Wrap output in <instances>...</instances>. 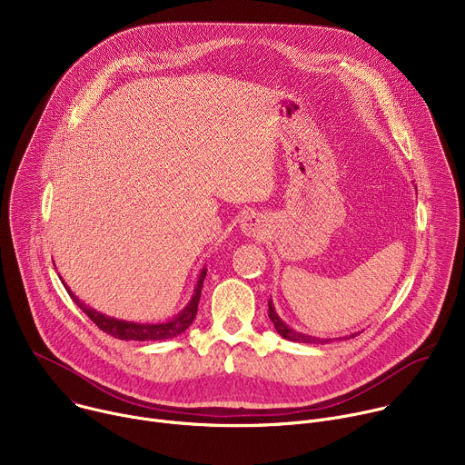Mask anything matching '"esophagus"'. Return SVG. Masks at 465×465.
Instances as JSON below:
<instances>
[{
    "label": "esophagus",
    "instance_id": "obj_1",
    "mask_svg": "<svg viewBox=\"0 0 465 465\" xmlns=\"http://www.w3.org/2000/svg\"><path fill=\"white\" fill-rule=\"evenodd\" d=\"M264 219L261 213H246L241 221V232L248 237H262L264 235Z\"/></svg>",
    "mask_w": 465,
    "mask_h": 465
}]
</instances>
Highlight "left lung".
<instances>
[{"instance_id":"obj_1","label":"left lung","mask_w":465,"mask_h":465,"mask_svg":"<svg viewBox=\"0 0 465 465\" xmlns=\"http://www.w3.org/2000/svg\"><path fill=\"white\" fill-rule=\"evenodd\" d=\"M269 318L272 320V323H274V327H276L278 333H280L283 339L291 341V342H302V344H329V342H333V339L311 337V335L300 333V331H296V329L289 327V325L280 318V314L276 312V307H274L272 298L269 300ZM355 335H357V333H353V335H350V337H344V339H353ZM335 341H339V339H335Z\"/></svg>"}]
</instances>
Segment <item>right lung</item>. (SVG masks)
I'll use <instances>...</instances> for the list:
<instances>
[{"label":"right lung","mask_w":465,"mask_h":465,"mask_svg":"<svg viewBox=\"0 0 465 465\" xmlns=\"http://www.w3.org/2000/svg\"><path fill=\"white\" fill-rule=\"evenodd\" d=\"M206 274H208V269L204 267L201 271V274H198V280H196L194 292H193L191 300L187 302V305L178 314H174L167 322H147V323L119 320V318L103 314V312L92 309L90 305H86L84 302H81L68 285H65L64 282L62 283H64L65 291H68V294L72 296V300L77 303V307H81L83 312H86V316L101 331H104L106 335H110L114 339H119V341H140V342H145V341H169V339H174V337L182 335L183 331L193 323V320L196 316L198 302H201V292H203V283H204Z\"/></svg>","instance_id":"add662e5"}]
</instances>
